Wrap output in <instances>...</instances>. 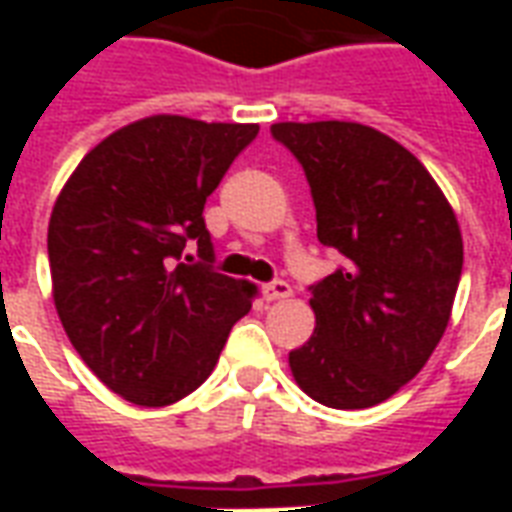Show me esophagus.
Here are the masks:
<instances>
[{
	"mask_svg": "<svg viewBox=\"0 0 512 512\" xmlns=\"http://www.w3.org/2000/svg\"><path fill=\"white\" fill-rule=\"evenodd\" d=\"M290 296H293V288H290L288 282H282V279H277V282H268V285H263V299H266V301L290 299Z\"/></svg>",
	"mask_w": 512,
	"mask_h": 512,
	"instance_id": "1",
	"label": "esophagus"
}]
</instances>
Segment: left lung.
Returning <instances> with one entry per match:
<instances>
[{
    "label": "left lung",
    "mask_w": 512,
    "mask_h": 512,
    "mask_svg": "<svg viewBox=\"0 0 512 512\" xmlns=\"http://www.w3.org/2000/svg\"><path fill=\"white\" fill-rule=\"evenodd\" d=\"M310 183L318 241L345 263L310 285L315 332L290 351L296 384L329 408H370L417 376L461 282L458 219L395 139L343 120L274 123Z\"/></svg>",
    "instance_id": "left-lung-1"
}]
</instances>
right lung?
Instances as JSON below:
<instances>
[{
  "instance_id": "add662e5",
  "label": "right lung",
  "mask_w": 512,
  "mask_h": 512,
  "mask_svg": "<svg viewBox=\"0 0 512 512\" xmlns=\"http://www.w3.org/2000/svg\"><path fill=\"white\" fill-rule=\"evenodd\" d=\"M257 131L180 115L136 120L95 145L54 202L49 266L62 329L128 403L191 395L252 310L255 285L213 271L202 208ZM186 243L198 244L202 264L182 263Z\"/></svg>"
}]
</instances>
